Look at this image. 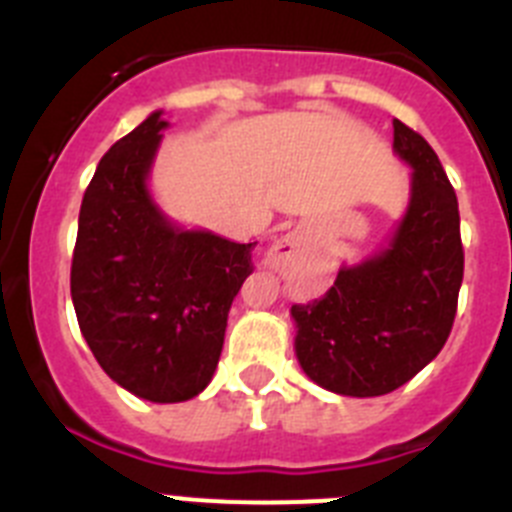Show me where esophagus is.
Instances as JSON below:
<instances>
[{"instance_id":"obj_1","label":"esophagus","mask_w":512,"mask_h":512,"mask_svg":"<svg viewBox=\"0 0 512 512\" xmlns=\"http://www.w3.org/2000/svg\"><path fill=\"white\" fill-rule=\"evenodd\" d=\"M297 251H300V243H297L295 235L287 233L282 235L279 241H274V246H271L269 253H266V261H269L271 266H284L287 261L295 259Z\"/></svg>"}]
</instances>
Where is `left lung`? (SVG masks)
Listing matches in <instances>:
<instances>
[{
    "instance_id": "left-lung-1",
    "label": "left lung",
    "mask_w": 512,
    "mask_h": 512,
    "mask_svg": "<svg viewBox=\"0 0 512 512\" xmlns=\"http://www.w3.org/2000/svg\"><path fill=\"white\" fill-rule=\"evenodd\" d=\"M395 151L413 166V194L382 253L338 271L333 287L292 305L307 377L348 397L397 390L431 364L456 318L464 279L459 202L428 140L395 120Z\"/></svg>"
}]
</instances>
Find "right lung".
Listing matches in <instances>:
<instances>
[{"label": "right lung", "mask_w": 512, "mask_h": 512, "mask_svg": "<svg viewBox=\"0 0 512 512\" xmlns=\"http://www.w3.org/2000/svg\"><path fill=\"white\" fill-rule=\"evenodd\" d=\"M164 128L153 112L99 161L81 200L71 300L107 377L143 400L184 402L215 374L256 243L161 215L146 179Z\"/></svg>", "instance_id": "add662e5"}]
</instances>
